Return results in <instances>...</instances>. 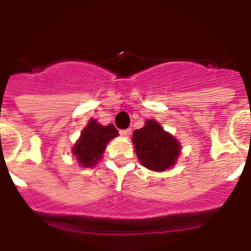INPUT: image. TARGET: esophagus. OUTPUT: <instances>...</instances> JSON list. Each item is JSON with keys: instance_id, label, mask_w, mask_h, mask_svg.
<instances>
[{"instance_id": "34e87169", "label": "esophagus", "mask_w": 251, "mask_h": 251, "mask_svg": "<svg viewBox=\"0 0 251 251\" xmlns=\"http://www.w3.org/2000/svg\"><path fill=\"white\" fill-rule=\"evenodd\" d=\"M119 134H121L122 137H129L130 134H132V129H124V130H119Z\"/></svg>"}]
</instances>
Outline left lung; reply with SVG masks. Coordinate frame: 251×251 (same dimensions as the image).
<instances>
[{"instance_id":"left-lung-1","label":"left lung","mask_w":251,"mask_h":251,"mask_svg":"<svg viewBox=\"0 0 251 251\" xmlns=\"http://www.w3.org/2000/svg\"><path fill=\"white\" fill-rule=\"evenodd\" d=\"M132 142L141 165L154 172L172 168L181 154L178 139L154 119H147L141 129L134 130Z\"/></svg>"}]
</instances>
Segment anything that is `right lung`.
<instances>
[{
	"instance_id": "1",
	"label": "right lung",
	"mask_w": 251,
	"mask_h": 251,
	"mask_svg": "<svg viewBox=\"0 0 251 251\" xmlns=\"http://www.w3.org/2000/svg\"><path fill=\"white\" fill-rule=\"evenodd\" d=\"M115 137H118V130L113 124L101 126L97 119H89L73 146V156L81 167H94L103 158L108 143Z\"/></svg>"
}]
</instances>
